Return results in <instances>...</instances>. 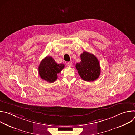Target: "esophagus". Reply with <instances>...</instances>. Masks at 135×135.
Masks as SVG:
<instances>
[{"label": "esophagus", "mask_w": 135, "mask_h": 135, "mask_svg": "<svg viewBox=\"0 0 135 135\" xmlns=\"http://www.w3.org/2000/svg\"><path fill=\"white\" fill-rule=\"evenodd\" d=\"M67 65H68V66H69V67H71V66H73L72 62H68L67 63Z\"/></svg>", "instance_id": "1"}]
</instances>
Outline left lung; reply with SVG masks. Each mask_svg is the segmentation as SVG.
I'll list each match as a JSON object with an SVG mask.
<instances>
[{
	"label": "left lung",
	"instance_id": "1",
	"mask_svg": "<svg viewBox=\"0 0 135 135\" xmlns=\"http://www.w3.org/2000/svg\"><path fill=\"white\" fill-rule=\"evenodd\" d=\"M75 67L81 78L85 81H94L100 74L98 60L93 54L86 51L81 54V62L77 63Z\"/></svg>",
	"mask_w": 135,
	"mask_h": 135
}]
</instances>
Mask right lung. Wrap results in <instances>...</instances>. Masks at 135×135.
Wrapping results in <instances>:
<instances>
[{"label": "right lung", "mask_w": 135, "mask_h": 135, "mask_svg": "<svg viewBox=\"0 0 135 135\" xmlns=\"http://www.w3.org/2000/svg\"><path fill=\"white\" fill-rule=\"evenodd\" d=\"M65 65L56 63L51 56H47L41 62L38 72L41 78L50 83H53L57 79V74L64 69Z\"/></svg>", "instance_id": "add662e5"}]
</instances>
